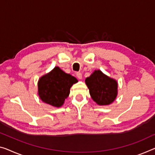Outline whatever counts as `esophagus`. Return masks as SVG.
Masks as SVG:
<instances>
[{
	"instance_id": "obj_1",
	"label": "esophagus",
	"mask_w": 155,
	"mask_h": 155,
	"mask_svg": "<svg viewBox=\"0 0 155 155\" xmlns=\"http://www.w3.org/2000/svg\"><path fill=\"white\" fill-rule=\"evenodd\" d=\"M76 76H77V78H78V79H80V80H81L82 78V74L81 73H80V72H78V73H76Z\"/></svg>"
}]
</instances>
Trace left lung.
I'll return each instance as SVG.
<instances>
[{
	"mask_svg": "<svg viewBox=\"0 0 155 155\" xmlns=\"http://www.w3.org/2000/svg\"><path fill=\"white\" fill-rule=\"evenodd\" d=\"M85 83L91 98L99 105H108L114 101L118 94L116 80L108 77L101 71H95Z\"/></svg>",
	"mask_w": 155,
	"mask_h": 155,
	"instance_id": "left-lung-1",
	"label": "left lung"
}]
</instances>
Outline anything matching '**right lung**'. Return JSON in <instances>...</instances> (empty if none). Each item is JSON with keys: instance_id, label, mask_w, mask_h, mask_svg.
Here are the masks:
<instances>
[{"instance_id": "right-lung-1", "label": "right lung", "mask_w": 155, "mask_h": 155, "mask_svg": "<svg viewBox=\"0 0 155 155\" xmlns=\"http://www.w3.org/2000/svg\"><path fill=\"white\" fill-rule=\"evenodd\" d=\"M78 80L75 77L56 66L51 72L40 78L38 94L43 102L59 107L69 95L71 87Z\"/></svg>"}]
</instances>
